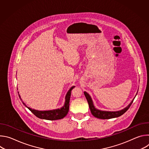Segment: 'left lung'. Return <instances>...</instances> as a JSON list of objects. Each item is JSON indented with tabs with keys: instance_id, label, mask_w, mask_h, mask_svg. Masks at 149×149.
Instances as JSON below:
<instances>
[{
	"instance_id": "obj_1",
	"label": "left lung",
	"mask_w": 149,
	"mask_h": 149,
	"mask_svg": "<svg viewBox=\"0 0 149 149\" xmlns=\"http://www.w3.org/2000/svg\"><path fill=\"white\" fill-rule=\"evenodd\" d=\"M137 92H138V91H137ZM137 92L136 93V95L137 94ZM84 95H85V96H86V99L88 102L89 107H90L91 114L95 117L100 118V119H110V118H116V117H118L121 116V115H123L124 113H125L127 110H128V109L130 108L132 104L133 103V102L134 101V99L135 98V97L136 96V95L135 97L133 99V100L131 101V102L128 105H127L126 107H125L123 110H121L119 111H102V110H100L96 109L94 105L93 101L91 96L90 95V94L88 93H87L86 91H84Z\"/></svg>"
}]
</instances>
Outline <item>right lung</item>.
Returning <instances> with one entry per match:
<instances>
[{
    "label": "right lung",
    "mask_w": 149,
    "mask_h": 149,
    "mask_svg": "<svg viewBox=\"0 0 149 149\" xmlns=\"http://www.w3.org/2000/svg\"><path fill=\"white\" fill-rule=\"evenodd\" d=\"M75 87V86H72L70 88V89L67 92L65 97V103L63 106L60 109H54L52 110H47V111H39L34 109H32L30 107H27L26 104L23 102L22 98H20V95L19 94V97L22 101L24 105L35 116H36L37 117L40 118V119H45L48 120H59L62 119L63 117H65L67 114L68 113L69 111V107H70V97L71 94V91Z\"/></svg>",
    "instance_id": "1"
}]
</instances>
